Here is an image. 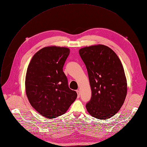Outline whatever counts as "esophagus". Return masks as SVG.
Segmentation results:
<instances>
[{"label": "esophagus", "mask_w": 147, "mask_h": 147, "mask_svg": "<svg viewBox=\"0 0 147 147\" xmlns=\"http://www.w3.org/2000/svg\"><path fill=\"white\" fill-rule=\"evenodd\" d=\"M76 92H77V97L79 98V97H80V91L77 90H76Z\"/></svg>", "instance_id": "obj_1"}]
</instances>
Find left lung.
Returning <instances> with one entry per match:
<instances>
[{
  "label": "left lung",
  "mask_w": 147,
  "mask_h": 147,
  "mask_svg": "<svg viewBox=\"0 0 147 147\" xmlns=\"http://www.w3.org/2000/svg\"><path fill=\"white\" fill-rule=\"evenodd\" d=\"M79 54L92 91L87 110L96 119H109L120 110L127 95V80L120 60L112 49L100 44L81 48Z\"/></svg>",
  "instance_id": "left-lung-1"
}]
</instances>
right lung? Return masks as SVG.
<instances>
[{
    "label": "right lung",
    "instance_id": "right-lung-1",
    "mask_svg": "<svg viewBox=\"0 0 147 147\" xmlns=\"http://www.w3.org/2000/svg\"><path fill=\"white\" fill-rule=\"evenodd\" d=\"M70 49L51 46L32 57L26 76V92L31 105L42 116L56 118L65 114L77 94L69 88L63 71Z\"/></svg>",
    "mask_w": 147,
    "mask_h": 147
}]
</instances>
